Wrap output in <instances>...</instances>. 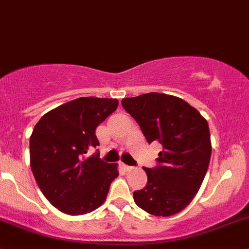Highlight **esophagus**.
<instances>
[{
  "label": "esophagus",
  "mask_w": 249,
  "mask_h": 249,
  "mask_svg": "<svg viewBox=\"0 0 249 249\" xmlns=\"http://www.w3.org/2000/svg\"><path fill=\"white\" fill-rule=\"evenodd\" d=\"M122 167L123 170H125V171H131L132 167L129 166V165H125V164H122Z\"/></svg>",
  "instance_id": "esophagus-1"
}]
</instances>
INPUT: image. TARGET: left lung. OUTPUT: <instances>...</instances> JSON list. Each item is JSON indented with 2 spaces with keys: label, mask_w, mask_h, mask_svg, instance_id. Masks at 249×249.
<instances>
[{
  "label": "left lung",
  "mask_w": 249,
  "mask_h": 249,
  "mask_svg": "<svg viewBox=\"0 0 249 249\" xmlns=\"http://www.w3.org/2000/svg\"><path fill=\"white\" fill-rule=\"evenodd\" d=\"M122 105L139 123L148 143L157 141L162 145L159 165L143 167L148 182L134 192L135 202L158 217L180 212L199 192L210 165L207 120L184 100L159 92L126 97Z\"/></svg>",
  "instance_id": "left-lung-1"
}]
</instances>
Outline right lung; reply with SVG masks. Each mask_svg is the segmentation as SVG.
I'll use <instances>...</instances> for the list:
<instances>
[{
	"label": "right lung",
	"instance_id": "right-lung-1",
	"mask_svg": "<svg viewBox=\"0 0 249 249\" xmlns=\"http://www.w3.org/2000/svg\"><path fill=\"white\" fill-rule=\"evenodd\" d=\"M117 99L79 97L49 110L30 137V165L39 189L54 207L70 215L92 212L106 200L118 164L99 152L96 127L118 107Z\"/></svg>",
	"mask_w": 249,
	"mask_h": 249
}]
</instances>
